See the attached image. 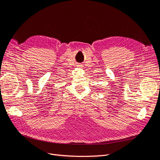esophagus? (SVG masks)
<instances>
[{"label": "esophagus", "mask_w": 160, "mask_h": 160, "mask_svg": "<svg viewBox=\"0 0 160 160\" xmlns=\"http://www.w3.org/2000/svg\"><path fill=\"white\" fill-rule=\"evenodd\" d=\"M79 67H80V66H79Z\"/></svg>", "instance_id": "obj_1"}]
</instances>
